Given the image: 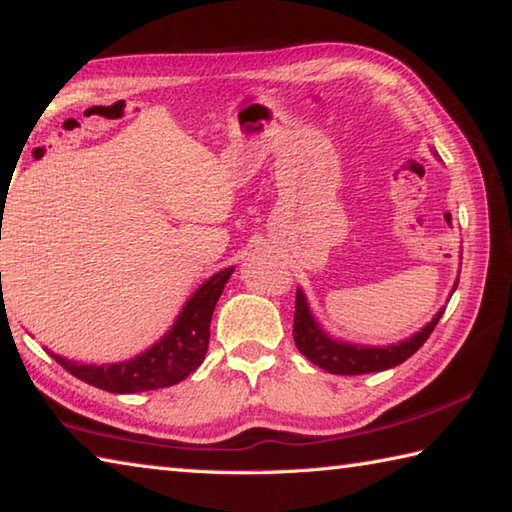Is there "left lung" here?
I'll use <instances>...</instances> for the list:
<instances>
[{"instance_id": "obj_1", "label": "left lung", "mask_w": 512, "mask_h": 512, "mask_svg": "<svg viewBox=\"0 0 512 512\" xmlns=\"http://www.w3.org/2000/svg\"><path fill=\"white\" fill-rule=\"evenodd\" d=\"M440 316H443V311H438L436 318L422 332L411 336L409 341L388 345V348H359V345L336 343L320 332L314 316L309 314L305 296L298 291L296 314H293V341L314 366L332 372V375H368V372L400 366L411 354L418 352L431 336L433 327L438 325Z\"/></svg>"}]
</instances>
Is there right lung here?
Segmentation results:
<instances>
[{
  "mask_svg": "<svg viewBox=\"0 0 512 512\" xmlns=\"http://www.w3.org/2000/svg\"><path fill=\"white\" fill-rule=\"evenodd\" d=\"M232 275V268H225L212 275L192 298L187 300L183 314L176 325L169 329L160 343L146 350L140 357L112 366H88L58 357L51 352L69 375L85 384L103 388L108 393H142L180 384L189 372L201 366L210 345V323L216 302H219L225 282ZM2 277V273H0Z\"/></svg>",
  "mask_w": 512,
  "mask_h": 512,
  "instance_id": "obj_1",
  "label": "right lung"
}]
</instances>
